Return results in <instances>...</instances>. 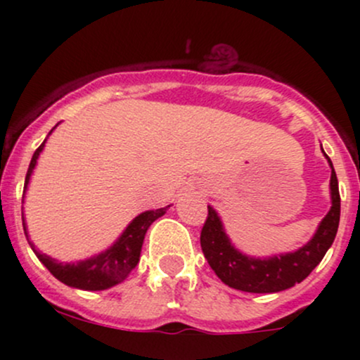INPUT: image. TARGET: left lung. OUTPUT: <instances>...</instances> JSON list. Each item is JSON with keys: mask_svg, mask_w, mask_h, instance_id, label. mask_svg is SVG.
<instances>
[{"mask_svg": "<svg viewBox=\"0 0 360 360\" xmlns=\"http://www.w3.org/2000/svg\"><path fill=\"white\" fill-rule=\"evenodd\" d=\"M325 157L332 167V177H330L332 208L320 221L311 240L298 250L264 259L242 254L230 242L218 213L212 206H208V218L200 237L201 249L210 267L226 286L245 292H279L307 279L309 272L321 262L326 250L335 240L338 221H340V193H338L337 174L330 157L326 154Z\"/></svg>", "mask_w": 360, "mask_h": 360, "instance_id": "8db88e82", "label": "left lung"}]
</instances>
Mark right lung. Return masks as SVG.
Instances as JSON below:
<instances>
[{"instance_id":"add662e5","label":"right lung","mask_w":360,"mask_h":360,"mask_svg":"<svg viewBox=\"0 0 360 360\" xmlns=\"http://www.w3.org/2000/svg\"><path fill=\"white\" fill-rule=\"evenodd\" d=\"M45 140L42 142V146L34 152V157H32L30 166H28V171H27V177H25L23 193L27 191V186L30 183V176L37 166V159H39L40 152L44 150ZM167 208L169 206H166V208H159V210H148V212L140 213L139 217H135L134 220L128 223L127 229L123 230V233L120 235L118 240L115 242L110 249L101 252V254L94 255V257L79 260V262H72V264L57 262L56 259L49 257L47 254H42L40 250H37L34 243H32L30 238H28L27 223H25L23 213H22V220H23L25 237H27L28 243H30L32 250L35 252V255L39 257L40 262L51 271L53 278H57L60 283L68 284V286L71 288L84 289V291H101V289L117 286L118 283H122L123 279H127V276L130 274L131 269H135V266H137L140 260V252H142V243H143V238H146L148 226H150L157 218L162 217V214L167 212Z\"/></svg>"}]
</instances>
